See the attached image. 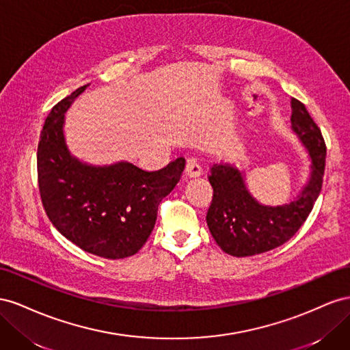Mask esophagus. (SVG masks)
I'll return each mask as SVG.
<instances>
[{"instance_id":"34e87169","label":"esophagus","mask_w":350,"mask_h":350,"mask_svg":"<svg viewBox=\"0 0 350 350\" xmlns=\"http://www.w3.org/2000/svg\"><path fill=\"white\" fill-rule=\"evenodd\" d=\"M185 173H186V177H189V178H193V177H199L202 174V168H201V165H199L195 159H187L186 161V170H185Z\"/></svg>"}]
</instances>
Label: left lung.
Returning <instances> with one entry per match:
<instances>
[{
  "label": "left lung",
  "mask_w": 350,
  "mask_h": 350,
  "mask_svg": "<svg viewBox=\"0 0 350 350\" xmlns=\"http://www.w3.org/2000/svg\"><path fill=\"white\" fill-rule=\"evenodd\" d=\"M292 132L309 158V176L301 192L283 205H264L251 193L245 172L233 163L211 167L214 189L206 224L217 245L228 255L252 256L282 246L305 223L321 192L325 167V144L305 105L292 98Z\"/></svg>",
  "instance_id": "left-lung-1"
}]
</instances>
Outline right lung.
Here are the masks:
<instances>
[{"mask_svg": "<svg viewBox=\"0 0 350 350\" xmlns=\"http://www.w3.org/2000/svg\"><path fill=\"white\" fill-rule=\"evenodd\" d=\"M89 85L59 101L48 114L38 145L42 205L57 230L85 252L107 259L135 255L148 241L158 205L180 180L185 159L158 172L132 163L94 165L67 146L66 113Z\"/></svg>", "mask_w": 350, "mask_h": 350, "instance_id": "add662e5", "label": "right lung"}]
</instances>
